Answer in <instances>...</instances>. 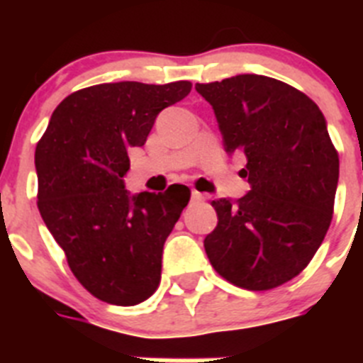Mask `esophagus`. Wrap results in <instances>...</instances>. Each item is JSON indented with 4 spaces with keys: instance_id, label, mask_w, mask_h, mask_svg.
Returning a JSON list of instances; mask_svg holds the SVG:
<instances>
[{
    "instance_id": "1",
    "label": "esophagus",
    "mask_w": 363,
    "mask_h": 363,
    "mask_svg": "<svg viewBox=\"0 0 363 363\" xmlns=\"http://www.w3.org/2000/svg\"><path fill=\"white\" fill-rule=\"evenodd\" d=\"M191 200H192V201H203L205 196H203V194H201V192L192 191V192H191Z\"/></svg>"
}]
</instances>
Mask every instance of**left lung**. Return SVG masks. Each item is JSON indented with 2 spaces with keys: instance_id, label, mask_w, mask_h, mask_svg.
I'll return each instance as SVG.
<instances>
[{
  "instance_id": "left-lung-1",
  "label": "left lung",
  "mask_w": 363,
  "mask_h": 363,
  "mask_svg": "<svg viewBox=\"0 0 363 363\" xmlns=\"http://www.w3.org/2000/svg\"><path fill=\"white\" fill-rule=\"evenodd\" d=\"M213 105L223 147L245 154L251 191L214 200L218 225L203 240L220 277L249 291L274 289L307 267L331 225L340 162L318 105L258 74L196 83Z\"/></svg>"
}]
</instances>
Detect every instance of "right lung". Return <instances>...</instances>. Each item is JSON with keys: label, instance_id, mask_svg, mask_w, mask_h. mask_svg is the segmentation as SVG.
<instances>
[{"label": "right lung", "instance_id": "obj_1", "mask_svg": "<svg viewBox=\"0 0 363 363\" xmlns=\"http://www.w3.org/2000/svg\"><path fill=\"white\" fill-rule=\"evenodd\" d=\"M191 82L101 83L67 96L36 145L38 209L72 274L92 296L136 306L162 278L167 236L191 198L184 185L130 196L129 150Z\"/></svg>", "mask_w": 363, "mask_h": 363}]
</instances>
